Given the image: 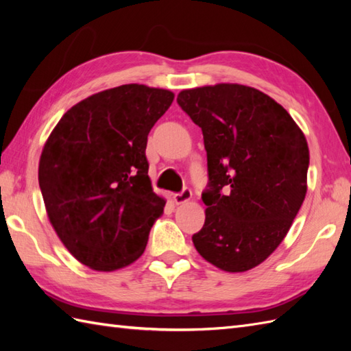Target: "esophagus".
I'll list each match as a JSON object with an SVG mask.
<instances>
[{
    "instance_id": "obj_1",
    "label": "esophagus",
    "mask_w": 351,
    "mask_h": 351,
    "mask_svg": "<svg viewBox=\"0 0 351 351\" xmlns=\"http://www.w3.org/2000/svg\"><path fill=\"white\" fill-rule=\"evenodd\" d=\"M191 196H193L191 190L190 189H184L181 193H176V195H173V200H175L176 205H181V204L189 202V200L191 199Z\"/></svg>"
}]
</instances>
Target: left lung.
<instances>
[{
  "label": "left lung",
  "mask_w": 351,
  "mask_h": 351,
  "mask_svg": "<svg viewBox=\"0 0 351 351\" xmlns=\"http://www.w3.org/2000/svg\"><path fill=\"white\" fill-rule=\"evenodd\" d=\"M204 134L208 189L196 250L220 270L247 271L271 255L306 196L309 149L270 96L241 84L182 90L176 98Z\"/></svg>",
  "instance_id": "obj_1"
}]
</instances>
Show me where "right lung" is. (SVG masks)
I'll use <instances>...</instances> for the list:
<instances>
[{
	"mask_svg": "<svg viewBox=\"0 0 351 351\" xmlns=\"http://www.w3.org/2000/svg\"><path fill=\"white\" fill-rule=\"evenodd\" d=\"M175 95L125 84L66 111L45 143L39 185L52 228L81 264L113 271L145 252L166 200L147 176V134Z\"/></svg>",
	"mask_w": 351,
	"mask_h": 351,
	"instance_id": "1",
	"label": "right lung"
}]
</instances>
